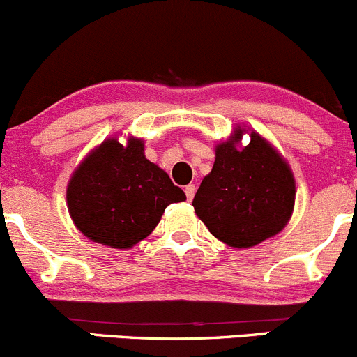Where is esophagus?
Instances as JSON below:
<instances>
[{"label": "esophagus", "mask_w": 357, "mask_h": 357, "mask_svg": "<svg viewBox=\"0 0 357 357\" xmlns=\"http://www.w3.org/2000/svg\"><path fill=\"white\" fill-rule=\"evenodd\" d=\"M194 194H196V187H194L192 183H189V185L185 187V196H187V201H192Z\"/></svg>", "instance_id": "1"}]
</instances>
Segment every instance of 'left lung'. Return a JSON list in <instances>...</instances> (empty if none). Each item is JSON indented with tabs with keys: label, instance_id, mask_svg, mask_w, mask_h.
<instances>
[{
	"label": "left lung",
	"instance_id": "left-lung-1",
	"mask_svg": "<svg viewBox=\"0 0 357 357\" xmlns=\"http://www.w3.org/2000/svg\"><path fill=\"white\" fill-rule=\"evenodd\" d=\"M243 126L215 147V163L192 206L208 231L232 248H250L284 229L295 206V178L283 156L257 132L238 147Z\"/></svg>",
	"mask_w": 357,
	"mask_h": 357
}]
</instances>
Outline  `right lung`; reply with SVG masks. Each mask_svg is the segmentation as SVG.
<instances>
[{
  "label": "right lung",
  "mask_w": 357,
  "mask_h": 357,
  "mask_svg": "<svg viewBox=\"0 0 357 357\" xmlns=\"http://www.w3.org/2000/svg\"><path fill=\"white\" fill-rule=\"evenodd\" d=\"M185 201L167 172L144 154V140H104L74 170L67 210L88 239L111 248H132L151 234L165 208Z\"/></svg>",
  "instance_id": "right-lung-1"
}]
</instances>
